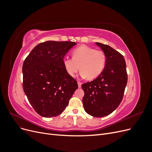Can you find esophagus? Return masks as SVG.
<instances>
[{"label": "esophagus", "instance_id": "34e87169", "mask_svg": "<svg viewBox=\"0 0 152 152\" xmlns=\"http://www.w3.org/2000/svg\"><path fill=\"white\" fill-rule=\"evenodd\" d=\"M78 86H79V87H81L82 86V82L80 81H78Z\"/></svg>", "mask_w": 152, "mask_h": 152}]
</instances>
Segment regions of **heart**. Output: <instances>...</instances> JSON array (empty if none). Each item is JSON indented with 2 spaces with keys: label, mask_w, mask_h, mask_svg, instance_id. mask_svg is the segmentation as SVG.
Listing matches in <instances>:
<instances>
[{
  "label": "heart",
  "mask_w": 152,
  "mask_h": 152,
  "mask_svg": "<svg viewBox=\"0 0 152 152\" xmlns=\"http://www.w3.org/2000/svg\"><path fill=\"white\" fill-rule=\"evenodd\" d=\"M72 57L63 59L64 67L68 75L75 77L80 68V75L89 80L94 79L102 74L107 63V56L103 50L85 45L73 50Z\"/></svg>",
  "instance_id": "1"
}]
</instances>
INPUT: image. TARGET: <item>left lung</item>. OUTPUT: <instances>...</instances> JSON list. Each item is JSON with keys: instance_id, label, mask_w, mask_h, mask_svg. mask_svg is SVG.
<instances>
[{"instance_id": "8db88e82", "label": "left lung", "mask_w": 152, "mask_h": 152, "mask_svg": "<svg viewBox=\"0 0 152 152\" xmlns=\"http://www.w3.org/2000/svg\"><path fill=\"white\" fill-rule=\"evenodd\" d=\"M107 56L104 70L93 81L82 85L84 91V108L94 117H103L112 113L121 103L127 82L125 59L108 45L96 42Z\"/></svg>"}]
</instances>
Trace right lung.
<instances>
[{
    "instance_id": "obj_1",
    "label": "right lung",
    "mask_w": 152,
    "mask_h": 152,
    "mask_svg": "<svg viewBox=\"0 0 152 152\" xmlns=\"http://www.w3.org/2000/svg\"><path fill=\"white\" fill-rule=\"evenodd\" d=\"M76 44L70 41L49 40L31 50L23 65V87L35 111L44 117L60 115L68 106L77 80L63 65L67 52Z\"/></svg>"
}]
</instances>
